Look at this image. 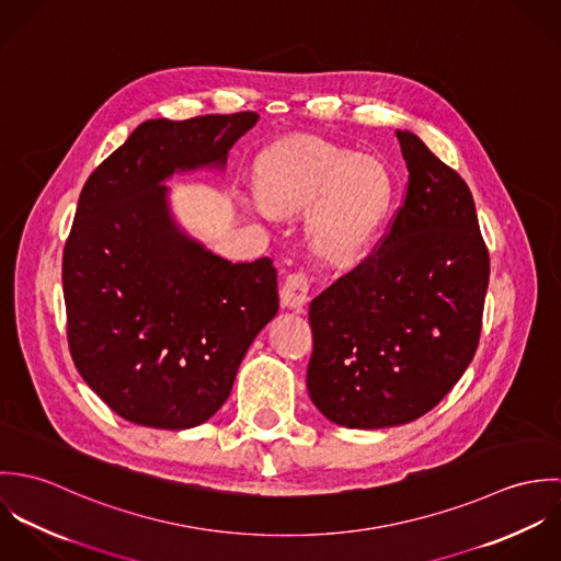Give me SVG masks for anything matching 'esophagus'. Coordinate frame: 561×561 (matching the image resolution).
<instances>
[{
	"label": "esophagus",
	"instance_id": "obj_1",
	"mask_svg": "<svg viewBox=\"0 0 561 561\" xmlns=\"http://www.w3.org/2000/svg\"><path fill=\"white\" fill-rule=\"evenodd\" d=\"M309 291H311V280L305 272H291L280 289V302L287 309L302 311L305 305L309 302Z\"/></svg>",
	"mask_w": 561,
	"mask_h": 561
}]
</instances>
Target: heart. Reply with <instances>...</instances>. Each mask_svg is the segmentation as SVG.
Masks as SVG:
<instances>
[{"label": "heart", "instance_id": "obj_1", "mask_svg": "<svg viewBox=\"0 0 561 561\" xmlns=\"http://www.w3.org/2000/svg\"><path fill=\"white\" fill-rule=\"evenodd\" d=\"M254 192L272 214L307 211L309 248L328 263H347L382 227L393 179L374 158H354L320 138L298 136L259 156Z\"/></svg>", "mask_w": 561, "mask_h": 561}]
</instances>
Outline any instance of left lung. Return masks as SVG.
I'll return each mask as SVG.
<instances>
[{"label": "left lung", "instance_id": "left-lung-1", "mask_svg": "<svg viewBox=\"0 0 561 561\" xmlns=\"http://www.w3.org/2000/svg\"><path fill=\"white\" fill-rule=\"evenodd\" d=\"M403 205L382 245L311 302L307 389L336 425L410 423L443 400L480 343L490 276L473 194L419 136L398 131Z\"/></svg>", "mask_w": 561, "mask_h": 561}]
</instances>
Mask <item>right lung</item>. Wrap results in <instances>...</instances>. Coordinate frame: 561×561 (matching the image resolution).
I'll use <instances>...</instances> for the list:
<instances>
[{"label": "right lung", "instance_id": "right-lung-1", "mask_svg": "<svg viewBox=\"0 0 561 561\" xmlns=\"http://www.w3.org/2000/svg\"><path fill=\"white\" fill-rule=\"evenodd\" d=\"M256 121H147L81 190L62 256L69 350L85 385L131 423L187 430L214 416L278 311L272 259L231 263L192 240L163 185L225 168Z\"/></svg>", "mask_w": 561, "mask_h": 561}]
</instances>
